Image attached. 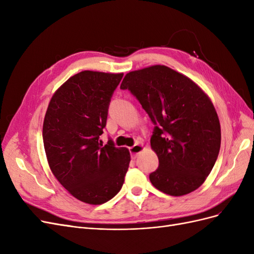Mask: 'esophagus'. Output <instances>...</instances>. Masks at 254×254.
Wrapping results in <instances>:
<instances>
[{
	"label": "esophagus",
	"instance_id": "esophagus-1",
	"mask_svg": "<svg viewBox=\"0 0 254 254\" xmlns=\"http://www.w3.org/2000/svg\"><path fill=\"white\" fill-rule=\"evenodd\" d=\"M144 148H145V147H144L143 145H141V144H135V145L132 146V147L129 148L130 155H131V157L134 159V158H136L137 156H139V153H140Z\"/></svg>",
	"mask_w": 254,
	"mask_h": 254
}]
</instances>
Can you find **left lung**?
<instances>
[{
  "mask_svg": "<svg viewBox=\"0 0 254 254\" xmlns=\"http://www.w3.org/2000/svg\"><path fill=\"white\" fill-rule=\"evenodd\" d=\"M147 112L155 129L150 139L159 167L152 186L183 196L205 181L216 162L221 132L213 103L193 80L166 65L129 72L121 83Z\"/></svg>",
  "mask_w": 254,
  "mask_h": 254,
  "instance_id": "8db88e82",
  "label": "left lung"
}]
</instances>
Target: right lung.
Listing matches in <instances>:
<instances>
[{
  "instance_id": "obj_1",
  "label": "right lung",
  "mask_w": 254,
  "mask_h": 254,
  "mask_svg": "<svg viewBox=\"0 0 254 254\" xmlns=\"http://www.w3.org/2000/svg\"><path fill=\"white\" fill-rule=\"evenodd\" d=\"M123 75L75 74L54 93L44 117L43 144L52 173L72 196L89 204L117 195L128 171L129 150L99 140Z\"/></svg>"
}]
</instances>
